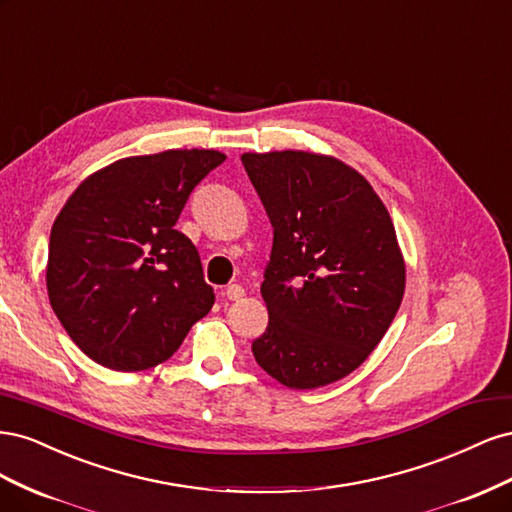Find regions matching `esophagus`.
Wrapping results in <instances>:
<instances>
[{
  "label": "esophagus",
  "instance_id": "1",
  "mask_svg": "<svg viewBox=\"0 0 512 512\" xmlns=\"http://www.w3.org/2000/svg\"><path fill=\"white\" fill-rule=\"evenodd\" d=\"M243 294H245V288L241 284H228L224 288V297L230 299V301H239Z\"/></svg>",
  "mask_w": 512,
  "mask_h": 512
}]
</instances>
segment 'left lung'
<instances>
[{
	"mask_svg": "<svg viewBox=\"0 0 512 512\" xmlns=\"http://www.w3.org/2000/svg\"><path fill=\"white\" fill-rule=\"evenodd\" d=\"M273 226L256 363L288 389L342 380L389 331L406 290L395 226L369 181L312 151L243 153Z\"/></svg>",
	"mask_w": 512,
	"mask_h": 512,
	"instance_id": "left-lung-1",
	"label": "left lung"
}]
</instances>
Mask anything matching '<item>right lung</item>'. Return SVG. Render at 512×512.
<instances>
[{
	"label": "right lung",
	"instance_id": "right-lung-1",
	"mask_svg": "<svg viewBox=\"0 0 512 512\" xmlns=\"http://www.w3.org/2000/svg\"><path fill=\"white\" fill-rule=\"evenodd\" d=\"M215 149L132 156L89 175L51 228L46 290L91 361L141 371L170 359L215 294L194 243L175 230Z\"/></svg>",
	"mask_w": 512,
	"mask_h": 512
}]
</instances>
